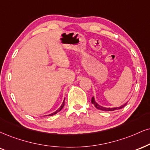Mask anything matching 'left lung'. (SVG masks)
I'll return each mask as SVG.
<instances>
[{
    "label": "left lung",
    "mask_w": 150,
    "mask_h": 150,
    "mask_svg": "<svg viewBox=\"0 0 150 150\" xmlns=\"http://www.w3.org/2000/svg\"><path fill=\"white\" fill-rule=\"evenodd\" d=\"M91 101H92V103H93L94 106H95L96 108L99 109V110H103V111H112V110H119V109L124 108V107L126 106L127 103V102H126L125 103H124L123 105H122V106H120L119 107H116V108H106V107H103L102 106H100L99 104H98V103L96 102L95 97H92Z\"/></svg>",
    "instance_id": "1"
}]
</instances>
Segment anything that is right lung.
I'll return each mask as SVG.
<instances>
[{
	"mask_svg": "<svg viewBox=\"0 0 150 150\" xmlns=\"http://www.w3.org/2000/svg\"><path fill=\"white\" fill-rule=\"evenodd\" d=\"M64 100H65V99H64V100H63V102H62V104H61V106H60V108H59L58 109V110H55V112H52V113H51V114L48 115H46V116H52V115H55V114H56L57 112H58L59 111H60V110H62V108H63V106H64Z\"/></svg>",
	"mask_w": 150,
	"mask_h": 150,
	"instance_id": "1",
	"label": "right lung"
}]
</instances>
